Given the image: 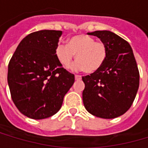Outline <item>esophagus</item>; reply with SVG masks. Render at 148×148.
Listing matches in <instances>:
<instances>
[{
    "mask_svg": "<svg viewBox=\"0 0 148 148\" xmlns=\"http://www.w3.org/2000/svg\"><path fill=\"white\" fill-rule=\"evenodd\" d=\"M75 79H76V80H81V79H82V76H80V75H76V76H75Z\"/></svg>",
    "mask_w": 148,
    "mask_h": 148,
    "instance_id": "34e87169",
    "label": "esophagus"
}]
</instances>
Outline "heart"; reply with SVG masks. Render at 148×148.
<instances>
[{
  "label": "heart",
  "instance_id": "b5f03b06",
  "mask_svg": "<svg viewBox=\"0 0 148 148\" xmlns=\"http://www.w3.org/2000/svg\"><path fill=\"white\" fill-rule=\"evenodd\" d=\"M76 54L77 62L73 70H84L87 73L95 72L103 66L107 58V47L101 41H95L87 34H78L70 38L67 44H58L55 55L60 64L68 69Z\"/></svg>",
  "mask_w": 148,
  "mask_h": 148
}]
</instances>
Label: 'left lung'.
<instances>
[{"label": "left lung", "instance_id": "obj_1", "mask_svg": "<svg viewBox=\"0 0 148 148\" xmlns=\"http://www.w3.org/2000/svg\"><path fill=\"white\" fill-rule=\"evenodd\" d=\"M107 47V58L99 70L82 77L86 110L94 116L114 119L126 113L139 86V71L130 44L113 32L87 33Z\"/></svg>", "mask_w": 148, "mask_h": 148}]
</instances>
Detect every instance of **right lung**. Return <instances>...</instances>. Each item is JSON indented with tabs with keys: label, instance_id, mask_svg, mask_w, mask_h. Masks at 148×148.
<instances>
[{
	"label": "right lung",
	"instance_id": "obj_1",
	"mask_svg": "<svg viewBox=\"0 0 148 148\" xmlns=\"http://www.w3.org/2000/svg\"><path fill=\"white\" fill-rule=\"evenodd\" d=\"M62 32L39 30L24 38L8 65L11 98L24 115L33 119L59 110L75 77L58 61L55 49Z\"/></svg>",
	"mask_w": 148,
	"mask_h": 148
}]
</instances>
